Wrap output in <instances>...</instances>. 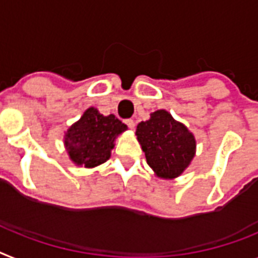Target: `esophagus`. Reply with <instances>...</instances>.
Segmentation results:
<instances>
[{
    "instance_id": "esophagus-1",
    "label": "esophagus",
    "mask_w": 258,
    "mask_h": 258,
    "mask_svg": "<svg viewBox=\"0 0 258 258\" xmlns=\"http://www.w3.org/2000/svg\"><path fill=\"white\" fill-rule=\"evenodd\" d=\"M125 124L128 125L130 128L133 130L134 127H135V120H134V119H127V120H125Z\"/></svg>"
}]
</instances>
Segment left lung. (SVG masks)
I'll return each instance as SVG.
<instances>
[{"label":"left lung","mask_w":258,"mask_h":258,"mask_svg":"<svg viewBox=\"0 0 258 258\" xmlns=\"http://www.w3.org/2000/svg\"><path fill=\"white\" fill-rule=\"evenodd\" d=\"M136 136L147 164L160 178L181 176L196 155V138L166 110H157L136 127Z\"/></svg>","instance_id":"obj_1"}]
</instances>
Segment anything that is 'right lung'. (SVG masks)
<instances>
[{
	"instance_id": "add662e5",
	"label": "right lung",
	"mask_w": 258,
	"mask_h": 258,
	"mask_svg": "<svg viewBox=\"0 0 258 258\" xmlns=\"http://www.w3.org/2000/svg\"><path fill=\"white\" fill-rule=\"evenodd\" d=\"M127 130L115 115L105 116L89 107L81 118L67 130L64 146L76 165L94 168L110 159L116 136Z\"/></svg>"
}]
</instances>
